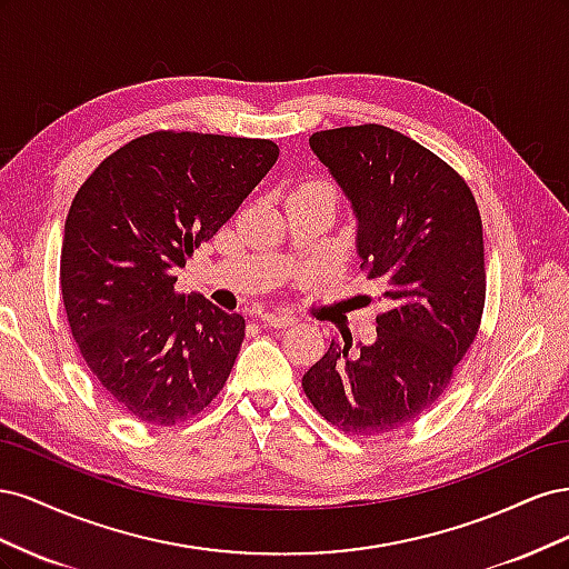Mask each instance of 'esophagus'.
<instances>
[{"label":"esophagus","mask_w":569,"mask_h":569,"mask_svg":"<svg viewBox=\"0 0 569 569\" xmlns=\"http://www.w3.org/2000/svg\"><path fill=\"white\" fill-rule=\"evenodd\" d=\"M261 322L266 327H289L297 322V318L295 316H278V313H261Z\"/></svg>","instance_id":"1"}]
</instances>
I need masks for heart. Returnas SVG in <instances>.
I'll return each instance as SVG.
<instances>
[{"label": "heart", "instance_id": "obj_1", "mask_svg": "<svg viewBox=\"0 0 569 569\" xmlns=\"http://www.w3.org/2000/svg\"><path fill=\"white\" fill-rule=\"evenodd\" d=\"M301 189H320V192H330V194H332V187L325 184V182H308V184L301 187ZM332 197H335V194H332Z\"/></svg>", "mask_w": 569, "mask_h": 569}]
</instances>
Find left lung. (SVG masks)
<instances>
[{
	"mask_svg": "<svg viewBox=\"0 0 569 569\" xmlns=\"http://www.w3.org/2000/svg\"><path fill=\"white\" fill-rule=\"evenodd\" d=\"M356 218V253L382 287L372 343L332 339L301 387L349 435L412 422L449 387L485 311V239L470 187L437 153L385 126L308 137Z\"/></svg>",
	"mask_w": 569,
	"mask_h": 569,
	"instance_id": "1",
	"label": "left lung"
}]
</instances>
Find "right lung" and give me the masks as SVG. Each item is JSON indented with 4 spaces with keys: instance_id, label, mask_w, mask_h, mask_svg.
I'll return each mask as SVG.
<instances>
[{
    "instance_id": "1",
    "label": "right lung",
    "mask_w": 569,
    "mask_h": 569,
    "mask_svg": "<svg viewBox=\"0 0 569 569\" xmlns=\"http://www.w3.org/2000/svg\"><path fill=\"white\" fill-rule=\"evenodd\" d=\"M280 157L270 140L151 132L84 180L66 218L61 295L78 349L120 408L149 425L197 416L226 385L244 318L176 295V268Z\"/></svg>"
}]
</instances>
